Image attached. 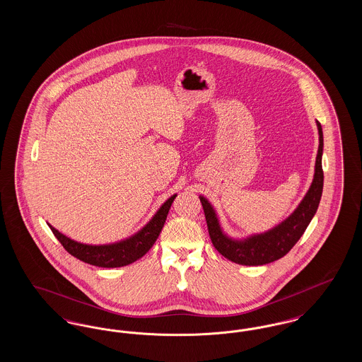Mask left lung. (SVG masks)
<instances>
[{
  "mask_svg": "<svg viewBox=\"0 0 362 362\" xmlns=\"http://www.w3.org/2000/svg\"><path fill=\"white\" fill-rule=\"evenodd\" d=\"M319 149L315 163V175L310 187L292 214L274 228L251 235L245 239H232L224 233L217 213L205 197L199 195L206 217L207 229L214 248L226 259L244 266H260L285 257L305 232L313 218L323 192V132L319 122Z\"/></svg>",
  "mask_w": 362,
  "mask_h": 362,
  "instance_id": "8db88e82",
  "label": "left lung"
}]
</instances>
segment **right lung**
<instances>
[{"label": "right lung", "instance_id": "obj_1", "mask_svg": "<svg viewBox=\"0 0 362 362\" xmlns=\"http://www.w3.org/2000/svg\"><path fill=\"white\" fill-rule=\"evenodd\" d=\"M175 198H176V194H173V197H170L160 206V209L156 211L155 216L152 217V220L142 229H139L137 233H134L133 236L124 240L111 243V244L92 245V244L71 240L70 238L57 230L52 225L49 224V226L54 236L74 258L80 259L86 263L98 266V267H107V269L122 267L142 258L152 248V245L155 244L164 226Z\"/></svg>", "mask_w": 362, "mask_h": 362}]
</instances>
